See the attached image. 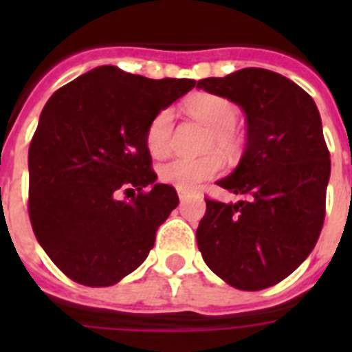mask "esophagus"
<instances>
[{"instance_id":"obj_1","label":"esophagus","mask_w":352,"mask_h":352,"mask_svg":"<svg viewBox=\"0 0 352 352\" xmlns=\"http://www.w3.org/2000/svg\"><path fill=\"white\" fill-rule=\"evenodd\" d=\"M177 193H179V199H181V201H186V199L192 195V192H188V190H177Z\"/></svg>"}]
</instances>
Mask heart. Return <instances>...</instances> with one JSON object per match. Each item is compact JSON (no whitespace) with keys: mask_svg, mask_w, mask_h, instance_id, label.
I'll list each match as a JSON object with an SVG mask.
<instances>
[{"mask_svg":"<svg viewBox=\"0 0 352 352\" xmlns=\"http://www.w3.org/2000/svg\"><path fill=\"white\" fill-rule=\"evenodd\" d=\"M193 118L210 127L206 137V151L217 149L223 155H234L241 146V137L235 124L239 118V109L225 96L199 93L184 102ZM171 133H173V113L171 109H160L155 113L146 127V148L155 159H162L170 153ZM223 170V159L217 153L204 155L199 159L177 157L159 168V179L164 184L179 190H193L199 182L214 179Z\"/></svg>","mask_w":352,"mask_h":352,"instance_id":"heart-1","label":"heart"}]
</instances>
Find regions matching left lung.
Here are the masks:
<instances>
[{
    "instance_id": "8db88e82",
    "label": "left lung",
    "mask_w": 352,
    "mask_h": 352,
    "mask_svg": "<svg viewBox=\"0 0 352 352\" xmlns=\"http://www.w3.org/2000/svg\"><path fill=\"white\" fill-rule=\"evenodd\" d=\"M197 89L245 111V155L217 184L248 197L237 204L206 199L199 250L235 289H268L305 261L322 232L331 175L322 118L309 93L267 69L199 80Z\"/></svg>"
}]
</instances>
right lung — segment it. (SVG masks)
Wrapping results in <instances>:
<instances>
[{"label":"right lung","instance_id":"add662e5","mask_svg":"<svg viewBox=\"0 0 352 352\" xmlns=\"http://www.w3.org/2000/svg\"><path fill=\"white\" fill-rule=\"evenodd\" d=\"M193 85L104 65L49 98L29 146V217L67 278L109 287L148 257L179 195L170 184L147 188L157 173L146 127Z\"/></svg>","mask_w":352,"mask_h":352}]
</instances>
